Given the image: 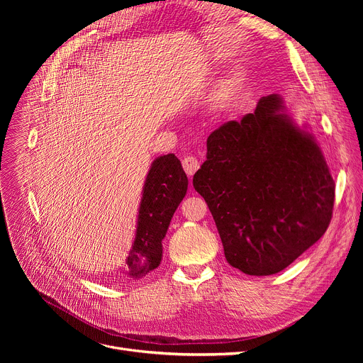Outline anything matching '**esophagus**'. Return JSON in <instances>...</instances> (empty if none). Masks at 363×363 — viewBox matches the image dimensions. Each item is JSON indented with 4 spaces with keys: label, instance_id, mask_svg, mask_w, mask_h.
Here are the masks:
<instances>
[{
    "label": "esophagus",
    "instance_id": "esophagus-1",
    "mask_svg": "<svg viewBox=\"0 0 363 363\" xmlns=\"http://www.w3.org/2000/svg\"><path fill=\"white\" fill-rule=\"evenodd\" d=\"M182 166H184V170L186 172V175L193 177V175L196 174V172H197V169L200 167V163H199V160H197L196 157L186 156V157L182 160Z\"/></svg>",
    "mask_w": 363,
    "mask_h": 363
}]
</instances>
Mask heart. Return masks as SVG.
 <instances>
[{
    "label": "heart",
    "mask_w": 363,
    "mask_h": 363,
    "mask_svg": "<svg viewBox=\"0 0 363 363\" xmlns=\"http://www.w3.org/2000/svg\"><path fill=\"white\" fill-rule=\"evenodd\" d=\"M245 84V76L242 72L235 73L234 76H231L223 85V103L226 107H231L240 97V94L244 88Z\"/></svg>",
    "instance_id": "obj_1"
}]
</instances>
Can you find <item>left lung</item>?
<instances>
[{
	"label": "left lung",
	"mask_w": 363,
	"mask_h": 363,
	"mask_svg": "<svg viewBox=\"0 0 363 363\" xmlns=\"http://www.w3.org/2000/svg\"><path fill=\"white\" fill-rule=\"evenodd\" d=\"M206 157L193 185L234 268L274 275L325 234L335 184L315 137L294 123L279 95L213 130Z\"/></svg>",
	"instance_id": "1"
}]
</instances>
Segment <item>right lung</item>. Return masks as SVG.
<instances>
[{
    "label": "right lung",
    "instance_id": "1",
    "mask_svg": "<svg viewBox=\"0 0 363 363\" xmlns=\"http://www.w3.org/2000/svg\"><path fill=\"white\" fill-rule=\"evenodd\" d=\"M186 188L188 178L175 155L170 152L151 163L143 188L135 240L126 259L130 278L145 277L160 264L162 241Z\"/></svg>",
    "mask_w": 363,
    "mask_h": 363
}]
</instances>
